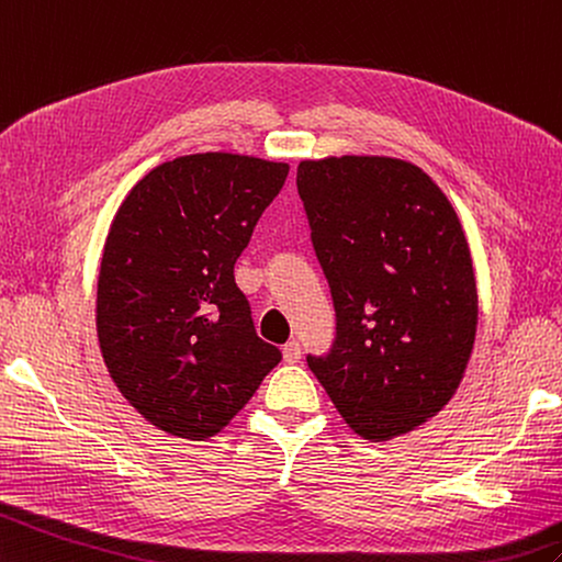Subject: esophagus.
<instances>
[{
    "mask_svg": "<svg viewBox=\"0 0 562 562\" xmlns=\"http://www.w3.org/2000/svg\"><path fill=\"white\" fill-rule=\"evenodd\" d=\"M282 357H284L286 363H296L299 359H302V345H299L296 340L286 342V345L282 347Z\"/></svg>",
    "mask_w": 562,
    "mask_h": 562,
    "instance_id": "1",
    "label": "esophagus"
}]
</instances>
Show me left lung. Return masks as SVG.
I'll list each match as a JSON object with an SVG mask.
<instances>
[{
    "mask_svg": "<svg viewBox=\"0 0 562 562\" xmlns=\"http://www.w3.org/2000/svg\"><path fill=\"white\" fill-rule=\"evenodd\" d=\"M296 189L335 308V340L308 369L361 438L407 434L446 407L472 357L460 220L424 169L393 158L304 160Z\"/></svg>",
    "mask_w": 562,
    "mask_h": 562,
    "instance_id": "1",
    "label": "left lung"
}]
</instances>
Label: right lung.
<instances>
[{
    "mask_svg": "<svg viewBox=\"0 0 562 562\" xmlns=\"http://www.w3.org/2000/svg\"><path fill=\"white\" fill-rule=\"evenodd\" d=\"M286 175L249 155H184L150 169L114 215L98 280L102 359L165 434H220L282 359L256 335L234 263Z\"/></svg>",
    "mask_w": 562,
    "mask_h": 562,
    "instance_id": "obj_1",
    "label": "right lung"
}]
</instances>
